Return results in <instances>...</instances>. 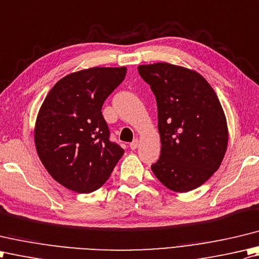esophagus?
Instances as JSON below:
<instances>
[{
	"mask_svg": "<svg viewBox=\"0 0 259 259\" xmlns=\"http://www.w3.org/2000/svg\"><path fill=\"white\" fill-rule=\"evenodd\" d=\"M137 146H139V140H134L132 143L130 144V147L132 150H136Z\"/></svg>",
	"mask_w": 259,
	"mask_h": 259,
	"instance_id": "esophagus-1",
	"label": "esophagus"
}]
</instances>
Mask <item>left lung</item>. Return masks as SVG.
Instances as JSON below:
<instances>
[{
	"label": "left lung",
	"instance_id": "8db88e82",
	"mask_svg": "<svg viewBox=\"0 0 259 259\" xmlns=\"http://www.w3.org/2000/svg\"><path fill=\"white\" fill-rule=\"evenodd\" d=\"M157 104L161 155L151 168L174 192H188L218 170L228 145L221 104L197 71L166 62L137 67Z\"/></svg>",
	"mask_w": 259,
	"mask_h": 259
}]
</instances>
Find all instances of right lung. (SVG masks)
I'll return each instance as SVG.
<instances>
[{
	"label": "right lung",
	"mask_w": 259,
	"mask_h": 259,
	"mask_svg": "<svg viewBox=\"0 0 259 259\" xmlns=\"http://www.w3.org/2000/svg\"><path fill=\"white\" fill-rule=\"evenodd\" d=\"M126 67H94L61 78L42 103L34 127L38 155L50 176L78 193L108 180L124 154L109 141L103 104L124 80Z\"/></svg>",
	"instance_id": "1"
}]
</instances>
